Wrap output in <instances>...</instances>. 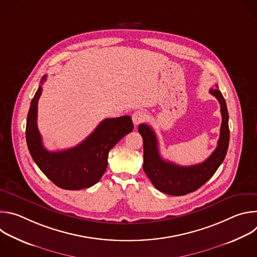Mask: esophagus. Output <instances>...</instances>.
I'll return each instance as SVG.
<instances>
[{
	"instance_id": "34e87169",
	"label": "esophagus",
	"mask_w": 257,
	"mask_h": 257,
	"mask_svg": "<svg viewBox=\"0 0 257 257\" xmlns=\"http://www.w3.org/2000/svg\"><path fill=\"white\" fill-rule=\"evenodd\" d=\"M145 120V113L143 111H135L132 114V121L134 123L135 126L139 125L140 123H142Z\"/></svg>"
}]
</instances>
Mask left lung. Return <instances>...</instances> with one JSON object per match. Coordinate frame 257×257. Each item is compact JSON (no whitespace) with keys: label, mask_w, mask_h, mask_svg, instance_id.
I'll use <instances>...</instances> for the list:
<instances>
[{"label":"left lung","mask_w":257,"mask_h":257,"mask_svg":"<svg viewBox=\"0 0 257 257\" xmlns=\"http://www.w3.org/2000/svg\"><path fill=\"white\" fill-rule=\"evenodd\" d=\"M209 92L221 104L222 125L216 149L201 164L182 167L163 160L159 152L158 138L153 128L148 124L138 126V132L143 139V171L154 186L166 194L181 196L197 190L213 176L225 160L230 140L228 108L218 88H211Z\"/></svg>","instance_id":"1"}]
</instances>
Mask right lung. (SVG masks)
<instances>
[{
    "mask_svg": "<svg viewBox=\"0 0 257 257\" xmlns=\"http://www.w3.org/2000/svg\"><path fill=\"white\" fill-rule=\"evenodd\" d=\"M45 75L29 107L26 122L28 151L41 171L55 185L66 190H80L93 186L100 180L107 167L108 152L133 130L130 116L107 118L95 130L74 148L47 151L38 128V102L42 94Z\"/></svg>",
    "mask_w": 257,
    "mask_h": 257,
    "instance_id": "add662e5",
    "label": "right lung"
}]
</instances>
